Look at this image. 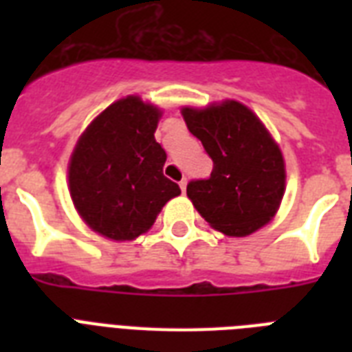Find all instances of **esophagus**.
Instances as JSON below:
<instances>
[{
	"instance_id": "34e87169",
	"label": "esophagus",
	"mask_w": 352,
	"mask_h": 352,
	"mask_svg": "<svg viewBox=\"0 0 352 352\" xmlns=\"http://www.w3.org/2000/svg\"><path fill=\"white\" fill-rule=\"evenodd\" d=\"M186 184H188V181H186V179H182V181H181V182H179V186H181L182 193L186 192Z\"/></svg>"
}]
</instances>
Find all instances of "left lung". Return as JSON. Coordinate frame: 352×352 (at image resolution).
Masks as SVG:
<instances>
[{
  "instance_id": "obj_1",
  "label": "left lung",
  "mask_w": 352,
  "mask_h": 352,
  "mask_svg": "<svg viewBox=\"0 0 352 352\" xmlns=\"http://www.w3.org/2000/svg\"><path fill=\"white\" fill-rule=\"evenodd\" d=\"M181 113L214 160L208 179L188 182V197L199 214L232 237L267 225L285 193L283 155L267 127L235 100L204 109L182 107Z\"/></svg>"
}]
</instances>
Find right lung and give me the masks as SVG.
I'll return each instance as SVG.
<instances>
[{"mask_svg": "<svg viewBox=\"0 0 352 352\" xmlns=\"http://www.w3.org/2000/svg\"><path fill=\"white\" fill-rule=\"evenodd\" d=\"M160 109L126 96L91 122L69 162L74 208L95 232L131 241L148 232L179 184L164 177L166 151L155 140Z\"/></svg>", "mask_w": 352, "mask_h": 352, "instance_id": "add662e5", "label": "right lung"}]
</instances>
